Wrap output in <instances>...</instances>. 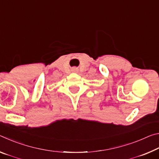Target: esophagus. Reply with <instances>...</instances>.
I'll use <instances>...</instances> for the list:
<instances>
[{
    "label": "esophagus",
    "instance_id": "esophagus-1",
    "mask_svg": "<svg viewBox=\"0 0 159 159\" xmlns=\"http://www.w3.org/2000/svg\"><path fill=\"white\" fill-rule=\"evenodd\" d=\"M74 71H77V69H76V68H74Z\"/></svg>",
    "mask_w": 159,
    "mask_h": 159
}]
</instances>
